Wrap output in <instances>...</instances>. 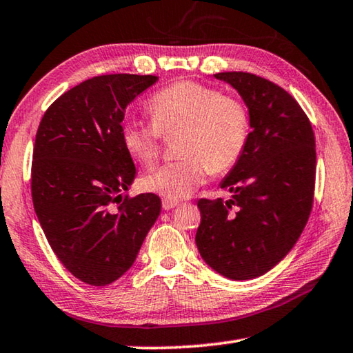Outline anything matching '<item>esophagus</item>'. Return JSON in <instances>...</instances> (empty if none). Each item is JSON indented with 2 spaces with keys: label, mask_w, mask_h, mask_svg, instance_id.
Instances as JSON below:
<instances>
[{
  "label": "esophagus",
  "mask_w": 353,
  "mask_h": 353,
  "mask_svg": "<svg viewBox=\"0 0 353 353\" xmlns=\"http://www.w3.org/2000/svg\"><path fill=\"white\" fill-rule=\"evenodd\" d=\"M161 204H163L165 210H171V209H174L176 205H179L177 201H172V199H163V203Z\"/></svg>",
  "instance_id": "obj_1"
}]
</instances>
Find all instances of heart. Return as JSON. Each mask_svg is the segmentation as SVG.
Wrapping results in <instances>:
<instances>
[{"instance_id":"obj_1","label":"heart","mask_w":353,"mask_h":353,"mask_svg":"<svg viewBox=\"0 0 353 353\" xmlns=\"http://www.w3.org/2000/svg\"><path fill=\"white\" fill-rule=\"evenodd\" d=\"M152 124L130 121L121 132L130 157L152 165L160 152V133L181 130L179 154L185 159L150 170L141 179L148 192L166 199L192 196L207 172L228 171L242 155L248 138V113L237 99L221 96L209 86L179 81L149 100Z\"/></svg>"}]
</instances>
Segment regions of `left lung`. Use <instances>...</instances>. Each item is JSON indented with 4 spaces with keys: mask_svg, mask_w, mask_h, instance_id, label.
<instances>
[{
    "mask_svg": "<svg viewBox=\"0 0 353 353\" xmlns=\"http://www.w3.org/2000/svg\"><path fill=\"white\" fill-rule=\"evenodd\" d=\"M248 108L240 159L220 182L229 199H199L196 247L212 270L234 281L272 270L300 237L311 214L316 141L303 110L275 83L247 72L214 75Z\"/></svg>",
    "mask_w": 353,
    "mask_h": 353,
    "instance_id": "1",
    "label": "left lung"
}]
</instances>
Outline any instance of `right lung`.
Returning a JSON list of instances; mask_svg holds the SVG:
<instances>
[{
  "label": "right lung",
  "mask_w": 353,
  "mask_h": 353,
  "mask_svg": "<svg viewBox=\"0 0 353 353\" xmlns=\"http://www.w3.org/2000/svg\"><path fill=\"white\" fill-rule=\"evenodd\" d=\"M159 77H94L50 105L37 128L31 192L50 247L75 278L106 286L133 265L161 212L154 193L124 196L137 170L124 111Z\"/></svg>",
  "instance_id": "right-lung-1"
}]
</instances>
